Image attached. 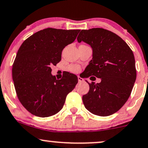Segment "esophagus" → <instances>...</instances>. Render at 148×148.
<instances>
[{"label":"esophagus","mask_w":148,"mask_h":148,"mask_svg":"<svg viewBox=\"0 0 148 148\" xmlns=\"http://www.w3.org/2000/svg\"><path fill=\"white\" fill-rule=\"evenodd\" d=\"M78 81H79V82H82L83 81V79H82L81 76H78Z\"/></svg>","instance_id":"1"}]
</instances>
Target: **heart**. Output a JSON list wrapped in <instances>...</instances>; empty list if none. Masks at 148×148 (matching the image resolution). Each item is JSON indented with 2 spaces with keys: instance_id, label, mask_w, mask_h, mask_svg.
<instances>
[{
  "instance_id": "heart-1",
  "label": "heart",
  "mask_w": 148,
  "mask_h": 148,
  "mask_svg": "<svg viewBox=\"0 0 148 148\" xmlns=\"http://www.w3.org/2000/svg\"><path fill=\"white\" fill-rule=\"evenodd\" d=\"M69 71L73 73H78L81 70V67L78 65H72L68 67Z\"/></svg>"
}]
</instances>
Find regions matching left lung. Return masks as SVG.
<instances>
[{"mask_svg":"<svg viewBox=\"0 0 148 148\" xmlns=\"http://www.w3.org/2000/svg\"><path fill=\"white\" fill-rule=\"evenodd\" d=\"M77 40L89 44L93 51L84 78L92 75V81L94 76L101 80L99 83L87 81L90 90L83 96V104L95 115L113 114L127 101L136 81L134 54L120 36L103 28L81 30Z\"/></svg>","mask_w":148,"mask_h":148,"instance_id":"obj_1","label":"left lung"}]
</instances>
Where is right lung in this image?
Wrapping results in <instances>:
<instances>
[{
    "label": "right lung",
    "instance_id": "add662e5",
    "mask_svg": "<svg viewBox=\"0 0 148 148\" xmlns=\"http://www.w3.org/2000/svg\"><path fill=\"white\" fill-rule=\"evenodd\" d=\"M79 32L47 28L27 38L19 48L12 79L18 99L33 115L44 118L56 114L77 84V76L67 72L57 80L51 67L59 63L63 49L75 40Z\"/></svg>",
    "mask_w": 148,
    "mask_h": 148
}]
</instances>
